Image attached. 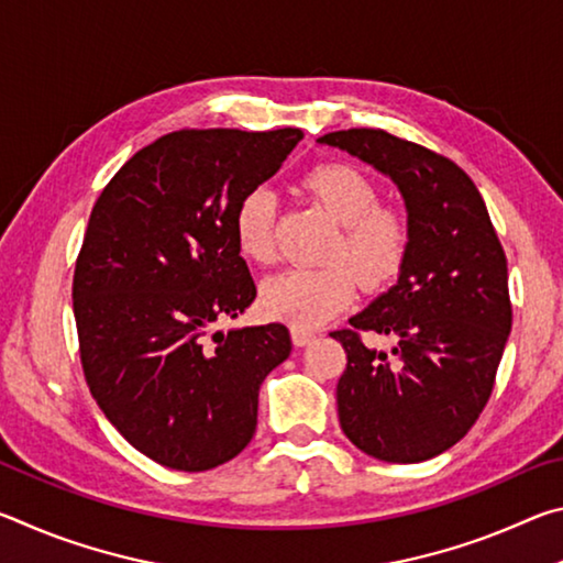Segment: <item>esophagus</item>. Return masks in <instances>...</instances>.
<instances>
[{"instance_id":"obj_1","label":"esophagus","mask_w":563,"mask_h":563,"mask_svg":"<svg viewBox=\"0 0 563 563\" xmlns=\"http://www.w3.org/2000/svg\"><path fill=\"white\" fill-rule=\"evenodd\" d=\"M290 335H292V342H295V345L302 347V345H308V342H310L312 338H316V332H312V330H305V328H292V330H290Z\"/></svg>"}]
</instances>
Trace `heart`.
Returning <instances> with one entry per match:
<instances>
[{
    "label": "heart",
    "instance_id": "obj_1",
    "mask_svg": "<svg viewBox=\"0 0 563 563\" xmlns=\"http://www.w3.org/2000/svg\"><path fill=\"white\" fill-rule=\"evenodd\" d=\"M300 186L338 223L320 268H295L273 275L261 290V305L275 320L295 328H318L355 300L357 280L369 290L393 283L409 253V223L395 206L379 203L375 180L350 164H320ZM275 194L255 186L238 201L235 243L247 261L268 265L273 243Z\"/></svg>",
    "mask_w": 563,
    "mask_h": 563
}]
</instances>
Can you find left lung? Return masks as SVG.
I'll use <instances>...</instances> for the list:
<instances>
[{"mask_svg":"<svg viewBox=\"0 0 563 563\" xmlns=\"http://www.w3.org/2000/svg\"><path fill=\"white\" fill-rule=\"evenodd\" d=\"M320 144L393 178L412 233L395 288L330 332L347 355L340 427L375 460H432L472 430L492 397L511 332L507 255L482 194L452 158L383 129L332 131ZM362 331L393 336L394 355L367 349Z\"/></svg>","mask_w":563,"mask_h":563,"instance_id":"1","label":"left lung"}]
</instances>
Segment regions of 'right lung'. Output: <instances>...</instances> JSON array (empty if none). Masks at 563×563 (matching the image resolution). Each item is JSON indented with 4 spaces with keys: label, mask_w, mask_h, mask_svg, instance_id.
I'll list each match as a JSON object with an SVG mask.
<instances>
[{
    "label": "right lung",
    "mask_w": 563,
    "mask_h": 563,
    "mask_svg": "<svg viewBox=\"0 0 563 563\" xmlns=\"http://www.w3.org/2000/svg\"><path fill=\"white\" fill-rule=\"evenodd\" d=\"M300 139V129L166 133L91 208L71 285L84 377L123 440L168 470L206 472L241 454L263 379L292 350L280 322L213 328L255 300L235 206Z\"/></svg>",
    "instance_id": "right-lung-1"
}]
</instances>
